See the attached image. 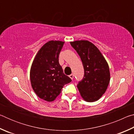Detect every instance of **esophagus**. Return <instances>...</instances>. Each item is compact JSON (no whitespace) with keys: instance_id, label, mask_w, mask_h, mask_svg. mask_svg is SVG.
I'll return each mask as SVG.
<instances>
[{"instance_id":"34e87169","label":"esophagus","mask_w":134,"mask_h":134,"mask_svg":"<svg viewBox=\"0 0 134 134\" xmlns=\"http://www.w3.org/2000/svg\"><path fill=\"white\" fill-rule=\"evenodd\" d=\"M69 77H70V78L71 79V80H72V79H73V78H74V75L72 74H70Z\"/></svg>"}]
</instances>
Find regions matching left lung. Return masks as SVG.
Instances as JSON below:
<instances>
[{
  "label": "left lung",
  "mask_w": 134,
  "mask_h": 134,
  "mask_svg": "<svg viewBox=\"0 0 134 134\" xmlns=\"http://www.w3.org/2000/svg\"><path fill=\"white\" fill-rule=\"evenodd\" d=\"M82 62L85 74L77 88L82 98L88 102L99 100L105 93L110 81L109 68L99 49L88 41L70 42Z\"/></svg>",
  "instance_id": "8db88e82"
}]
</instances>
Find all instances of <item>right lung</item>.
Instances as JSON below:
<instances>
[{
	"instance_id": "right-lung-1",
	"label": "right lung",
	"mask_w": 134,
	"mask_h": 134,
	"mask_svg": "<svg viewBox=\"0 0 134 134\" xmlns=\"http://www.w3.org/2000/svg\"><path fill=\"white\" fill-rule=\"evenodd\" d=\"M64 42L50 41L38 51L30 70V80L34 91L40 98L52 102L62 92L64 85L71 81L65 75L59 64V54Z\"/></svg>"
}]
</instances>
